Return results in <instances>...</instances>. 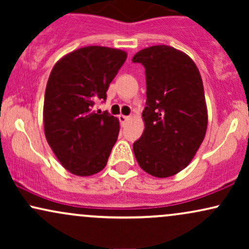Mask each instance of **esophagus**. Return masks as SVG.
Wrapping results in <instances>:
<instances>
[{"label": "esophagus", "mask_w": 249, "mask_h": 249, "mask_svg": "<svg viewBox=\"0 0 249 249\" xmlns=\"http://www.w3.org/2000/svg\"><path fill=\"white\" fill-rule=\"evenodd\" d=\"M118 118H119V122L122 123V125H124L125 123H126V122L128 121V117H127V116H123V115H121V116L118 117Z\"/></svg>", "instance_id": "obj_1"}]
</instances>
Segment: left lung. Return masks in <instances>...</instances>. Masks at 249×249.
<instances>
[{"label": "left lung", "instance_id": "1", "mask_svg": "<svg viewBox=\"0 0 249 249\" xmlns=\"http://www.w3.org/2000/svg\"><path fill=\"white\" fill-rule=\"evenodd\" d=\"M146 77L145 130L133 142L145 172L166 178L184 170L205 138L207 108L200 72L186 53L167 45L137 53Z\"/></svg>", "mask_w": 249, "mask_h": 249}]
</instances>
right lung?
Returning <instances> with one entry per match:
<instances>
[{
    "label": "right lung",
    "instance_id": "add662e5",
    "mask_svg": "<svg viewBox=\"0 0 249 249\" xmlns=\"http://www.w3.org/2000/svg\"><path fill=\"white\" fill-rule=\"evenodd\" d=\"M125 51L85 47L59 59L44 96V132L59 162L76 176H92L107 165L119 133L118 119L93 111L107 101L108 85L126 59Z\"/></svg>",
    "mask_w": 249,
    "mask_h": 249
}]
</instances>
